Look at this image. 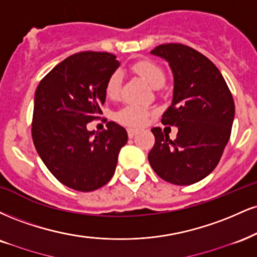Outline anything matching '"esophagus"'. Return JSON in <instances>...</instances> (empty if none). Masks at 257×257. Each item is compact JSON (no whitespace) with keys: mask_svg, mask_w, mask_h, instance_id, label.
Returning a JSON list of instances; mask_svg holds the SVG:
<instances>
[{"mask_svg":"<svg viewBox=\"0 0 257 257\" xmlns=\"http://www.w3.org/2000/svg\"><path fill=\"white\" fill-rule=\"evenodd\" d=\"M137 134H138V131H135V129H128V137L131 139L134 138Z\"/></svg>","mask_w":257,"mask_h":257,"instance_id":"esophagus-1","label":"esophagus"}]
</instances>
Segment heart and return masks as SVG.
<instances>
[{
  "instance_id": "heart-1",
  "label": "heart",
  "mask_w": 257,
  "mask_h": 257,
  "mask_svg": "<svg viewBox=\"0 0 257 257\" xmlns=\"http://www.w3.org/2000/svg\"><path fill=\"white\" fill-rule=\"evenodd\" d=\"M132 69L139 74L142 79L146 80L154 88L162 87L166 80L165 72H164L163 68L153 61H138L133 64ZM120 81H122V78H120V74L118 72L111 74L110 78L107 79L106 86H105V93H106L107 98L116 99L118 97L120 92ZM148 116H150V111L138 106V105H128L118 112L119 122L129 126L144 125Z\"/></svg>"
}]
</instances>
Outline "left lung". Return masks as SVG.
<instances>
[{
	"mask_svg": "<svg viewBox=\"0 0 257 257\" xmlns=\"http://www.w3.org/2000/svg\"><path fill=\"white\" fill-rule=\"evenodd\" d=\"M151 54L169 62L174 98L162 123L177 126L175 140L156 126L148 162L164 181L189 185L208 176L220 160L231 135L234 101L212 61L190 46L170 43Z\"/></svg>",
	"mask_w": 257,
	"mask_h": 257,
	"instance_id": "8db88e82",
	"label": "left lung"
}]
</instances>
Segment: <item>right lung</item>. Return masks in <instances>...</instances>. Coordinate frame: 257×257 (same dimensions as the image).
Here are the masks:
<instances>
[{"label": "right lung", "instance_id": "1", "mask_svg": "<svg viewBox=\"0 0 257 257\" xmlns=\"http://www.w3.org/2000/svg\"><path fill=\"white\" fill-rule=\"evenodd\" d=\"M118 67L109 52H78L46 74L36 89L33 144L49 171L72 189L93 191L106 184L128 141L125 129L115 122L100 133L87 131V123L101 113L107 79Z\"/></svg>", "mask_w": 257, "mask_h": 257}]
</instances>
